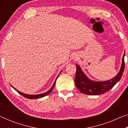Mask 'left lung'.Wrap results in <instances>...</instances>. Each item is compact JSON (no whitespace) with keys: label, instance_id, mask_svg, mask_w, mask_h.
Listing matches in <instances>:
<instances>
[{"label":"left lung","instance_id":"left-lung-1","mask_svg":"<svg viewBox=\"0 0 128 128\" xmlns=\"http://www.w3.org/2000/svg\"><path fill=\"white\" fill-rule=\"evenodd\" d=\"M124 56L125 53L123 55L120 70L117 75L112 80L106 81L97 82L89 80L82 72L80 66L76 64V72L74 80L76 87L81 93L91 96L99 95L109 91L122 77L125 68Z\"/></svg>","mask_w":128,"mask_h":128}]
</instances>
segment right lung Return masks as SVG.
<instances>
[{"label":"right lung","instance_id":"1","mask_svg":"<svg viewBox=\"0 0 128 128\" xmlns=\"http://www.w3.org/2000/svg\"><path fill=\"white\" fill-rule=\"evenodd\" d=\"M58 76H59V75H58ZM58 76H57V77H56V80H55L54 84H52V87L50 88V89L48 91L45 92V93H44L39 94H36V95H30V94H26L23 93H22V92H19V90H16V89H15V88H14L12 86H12V88H14V89L15 90H16V91L18 92V93L19 94H20V95L23 96V97H24L27 98H28V99H37V98H40L44 97V96L48 95V94H50V93H51V92H52V90H53V89H54V86H55V84H56V79H57V78H58Z\"/></svg>","mask_w":128,"mask_h":128}]
</instances>
